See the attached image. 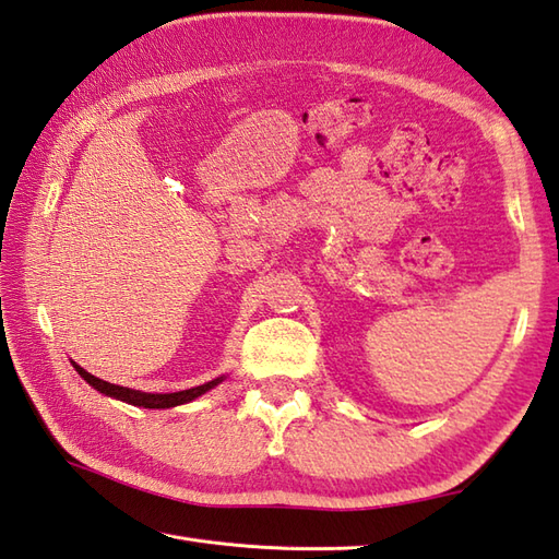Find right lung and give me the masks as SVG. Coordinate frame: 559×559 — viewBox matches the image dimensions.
<instances>
[{"label":"right lung","mask_w":559,"mask_h":559,"mask_svg":"<svg viewBox=\"0 0 559 559\" xmlns=\"http://www.w3.org/2000/svg\"><path fill=\"white\" fill-rule=\"evenodd\" d=\"M74 364V361H72ZM74 369L79 371V376L88 383L94 385L96 391L106 393L110 397H118V401H124L130 405H136V407H150V409H164V407H176V405H183V403H190L195 401L198 395L207 393L210 389H214L216 383H219L222 379H214L210 383H202L198 385V389H188V391H178V393H142V391H132V389H122V385H116V383H108L104 379H96V376H91L86 369L79 367V364H74Z\"/></svg>","instance_id":"add662e5"}]
</instances>
